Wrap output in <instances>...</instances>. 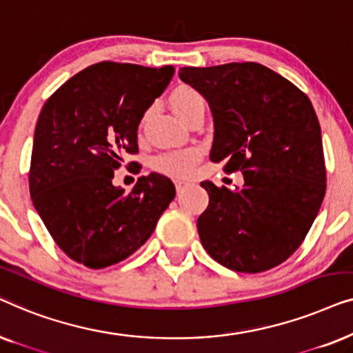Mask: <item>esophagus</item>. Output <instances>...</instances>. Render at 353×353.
I'll return each instance as SVG.
<instances>
[{
    "label": "esophagus",
    "instance_id": "esophagus-1",
    "mask_svg": "<svg viewBox=\"0 0 353 353\" xmlns=\"http://www.w3.org/2000/svg\"><path fill=\"white\" fill-rule=\"evenodd\" d=\"M186 185H188V181H185V180H175V188L178 192H180Z\"/></svg>",
    "mask_w": 353,
    "mask_h": 353
}]
</instances>
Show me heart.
<instances>
[{
    "label": "heart",
    "instance_id": "1",
    "mask_svg": "<svg viewBox=\"0 0 353 353\" xmlns=\"http://www.w3.org/2000/svg\"><path fill=\"white\" fill-rule=\"evenodd\" d=\"M172 108L175 110L178 117L181 120H186L194 110L204 109L205 110V99L199 91L192 86L181 85L173 91L170 96ZM201 152L196 148H183V149H173V151H165L157 154L152 159L151 165L154 170L165 173V175L172 176H183L191 172L194 163L199 161Z\"/></svg>",
    "mask_w": 353,
    "mask_h": 353
}]
</instances>
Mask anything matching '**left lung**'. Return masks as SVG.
Here are the masks:
<instances>
[{"label":"left lung","instance_id":"left-lung-1","mask_svg":"<svg viewBox=\"0 0 353 353\" xmlns=\"http://www.w3.org/2000/svg\"><path fill=\"white\" fill-rule=\"evenodd\" d=\"M214 115L212 162L241 172L234 190L202 181L209 205L197 231L209 255L241 273L270 270L296 252L326 191L321 130L296 85L257 62L183 67Z\"/></svg>","mask_w":353,"mask_h":353}]
</instances>
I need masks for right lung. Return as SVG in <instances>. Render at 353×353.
<instances>
[{
	"mask_svg": "<svg viewBox=\"0 0 353 353\" xmlns=\"http://www.w3.org/2000/svg\"><path fill=\"white\" fill-rule=\"evenodd\" d=\"M173 74L172 65L98 62L43 105L28 173L32 202L54 243L85 267L105 268L137 252L175 197L170 178L159 173L139 176L128 194L112 185L123 159L138 152L144 112Z\"/></svg>",
	"mask_w": 353,
	"mask_h": 353,
	"instance_id": "right-lung-1",
	"label": "right lung"
}]
</instances>
